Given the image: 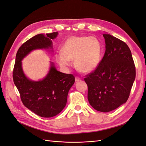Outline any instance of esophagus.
Wrapping results in <instances>:
<instances>
[{
  "mask_svg": "<svg viewBox=\"0 0 146 146\" xmlns=\"http://www.w3.org/2000/svg\"><path fill=\"white\" fill-rule=\"evenodd\" d=\"M75 80H76V82H80L81 80V78L80 77H78L77 76L76 77V78H75Z\"/></svg>",
  "mask_w": 146,
  "mask_h": 146,
  "instance_id": "1",
  "label": "esophagus"
}]
</instances>
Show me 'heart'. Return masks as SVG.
<instances>
[{
  "label": "heart",
  "mask_w": 146,
  "mask_h": 146,
  "mask_svg": "<svg viewBox=\"0 0 146 146\" xmlns=\"http://www.w3.org/2000/svg\"><path fill=\"white\" fill-rule=\"evenodd\" d=\"M102 54V46L98 38L89 36L69 38L56 55V60L62 67H68L74 61L82 72L94 70L99 66Z\"/></svg>",
  "instance_id": "heart-1"
}]
</instances>
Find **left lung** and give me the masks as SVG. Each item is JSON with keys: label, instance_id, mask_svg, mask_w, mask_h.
<instances>
[{"label": "left lung", "instance_id": "obj_1", "mask_svg": "<svg viewBox=\"0 0 146 146\" xmlns=\"http://www.w3.org/2000/svg\"><path fill=\"white\" fill-rule=\"evenodd\" d=\"M105 52L99 66L84 78L88 99L97 111L107 113L125 103L136 77L131 53L126 43L108 33Z\"/></svg>", "mask_w": 146, "mask_h": 146}]
</instances>
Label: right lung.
<instances>
[{
  "mask_svg": "<svg viewBox=\"0 0 146 146\" xmlns=\"http://www.w3.org/2000/svg\"><path fill=\"white\" fill-rule=\"evenodd\" d=\"M58 32L38 34L22 45L17 52L13 78L25 107L42 117H51L65 107L68 92L75 82L72 74L57 70L53 63L49 72L42 80H30L25 76L21 61L33 50L52 47V39Z\"/></svg>",
  "mask_w": 146,
  "mask_h": 146,
  "instance_id": "add662e5",
  "label": "right lung"
}]
</instances>
